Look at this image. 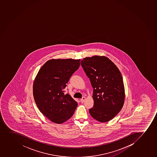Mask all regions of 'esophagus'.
<instances>
[{
	"label": "esophagus",
	"instance_id": "esophagus-1",
	"mask_svg": "<svg viewBox=\"0 0 157 157\" xmlns=\"http://www.w3.org/2000/svg\"><path fill=\"white\" fill-rule=\"evenodd\" d=\"M86 98H85V97H83V98H81V100H80V101H81V103H84L85 101H86Z\"/></svg>",
	"mask_w": 157,
	"mask_h": 157
}]
</instances>
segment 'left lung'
Segmentation results:
<instances>
[{
    "label": "left lung",
    "mask_w": 157,
    "mask_h": 157,
    "mask_svg": "<svg viewBox=\"0 0 157 157\" xmlns=\"http://www.w3.org/2000/svg\"><path fill=\"white\" fill-rule=\"evenodd\" d=\"M81 65L93 88L94 106L90 109V114L98 121H109L120 112L124 103L121 74L104 56L85 57Z\"/></svg>",
    "instance_id": "1"
}]
</instances>
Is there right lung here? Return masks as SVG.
Instances as JSON below:
<instances>
[{
    "mask_svg": "<svg viewBox=\"0 0 157 157\" xmlns=\"http://www.w3.org/2000/svg\"><path fill=\"white\" fill-rule=\"evenodd\" d=\"M80 65V59H52L39 69L33 84V95L41 113L57 124L72 117L78 104L65 88Z\"/></svg>",
    "mask_w": 157,
    "mask_h": 157,
    "instance_id": "obj_1",
    "label": "right lung"
}]
</instances>
